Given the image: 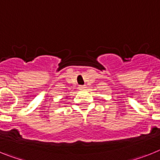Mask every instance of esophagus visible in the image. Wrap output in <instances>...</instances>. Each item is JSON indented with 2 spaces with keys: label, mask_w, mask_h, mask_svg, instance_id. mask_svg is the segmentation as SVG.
<instances>
[{
  "label": "esophagus",
  "mask_w": 160,
  "mask_h": 160,
  "mask_svg": "<svg viewBox=\"0 0 160 160\" xmlns=\"http://www.w3.org/2000/svg\"><path fill=\"white\" fill-rule=\"evenodd\" d=\"M86 88V86L85 85H81V86H79V89L80 90H83V89Z\"/></svg>",
  "instance_id": "34e87169"
}]
</instances>
